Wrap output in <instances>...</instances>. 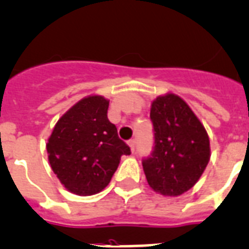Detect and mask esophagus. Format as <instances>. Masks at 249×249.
Here are the masks:
<instances>
[{
  "label": "esophagus",
  "instance_id": "1",
  "mask_svg": "<svg viewBox=\"0 0 249 249\" xmlns=\"http://www.w3.org/2000/svg\"><path fill=\"white\" fill-rule=\"evenodd\" d=\"M128 146L131 147V151H135V147H136V141L135 140H129L128 141Z\"/></svg>",
  "mask_w": 249,
  "mask_h": 249
}]
</instances>
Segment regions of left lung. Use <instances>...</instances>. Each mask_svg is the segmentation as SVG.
<instances>
[{
    "label": "left lung",
    "mask_w": 249,
    "mask_h": 249,
    "mask_svg": "<svg viewBox=\"0 0 249 249\" xmlns=\"http://www.w3.org/2000/svg\"><path fill=\"white\" fill-rule=\"evenodd\" d=\"M155 145L143 159L147 183L163 196H180L202 176L210 160V140L190 106L168 92L151 103Z\"/></svg>",
    "instance_id": "obj_1"
}]
</instances>
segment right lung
Returning <instances> with one entry per match:
<instances>
[{
    "label": "right lung",
    "mask_w": 249,
    "mask_h": 249,
    "mask_svg": "<svg viewBox=\"0 0 249 249\" xmlns=\"http://www.w3.org/2000/svg\"><path fill=\"white\" fill-rule=\"evenodd\" d=\"M108 107L104 96H86L59 118L47 142L51 168L66 190L77 196L104 190L121 157L131 154L107 117Z\"/></svg>",
    "instance_id": "obj_1"
}]
</instances>
